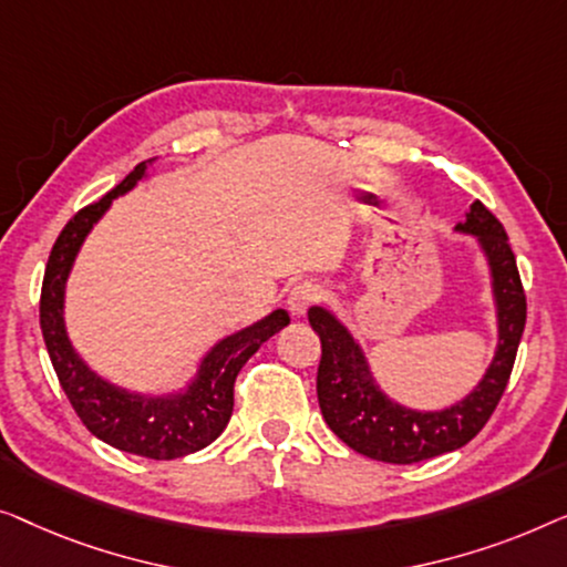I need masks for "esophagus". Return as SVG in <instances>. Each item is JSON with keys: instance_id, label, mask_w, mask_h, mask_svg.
Returning a JSON list of instances; mask_svg holds the SVG:
<instances>
[{"instance_id": "34e87169", "label": "esophagus", "mask_w": 567, "mask_h": 567, "mask_svg": "<svg viewBox=\"0 0 567 567\" xmlns=\"http://www.w3.org/2000/svg\"><path fill=\"white\" fill-rule=\"evenodd\" d=\"M318 300V287L313 282H298L287 290V310L292 318H302L306 310Z\"/></svg>"}]
</instances>
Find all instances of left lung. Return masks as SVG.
Masks as SVG:
<instances>
[{"instance_id":"left-lung-1","label":"left lung","mask_w":567,"mask_h":567,"mask_svg":"<svg viewBox=\"0 0 567 567\" xmlns=\"http://www.w3.org/2000/svg\"><path fill=\"white\" fill-rule=\"evenodd\" d=\"M454 234L475 238L488 269L496 318V349L491 362L460 401L432 411L398 403L374 378L370 357L349 326L326 306L308 308V321L321 337L318 405L331 432L364 457L411 465L460 450L481 432L504 395L526 321V298L512 244L504 226L481 200L470 205Z\"/></svg>"}]
</instances>
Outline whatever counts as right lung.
Here are the masks:
<instances>
[{
	"mask_svg": "<svg viewBox=\"0 0 567 567\" xmlns=\"http://www.w3.org/2000/svg\"><path fill=\"white\" fill-rule=\"evenodd\" d=\"M154 162L156 158L141 162L100 203L79 210L55 238L43 277L41 329L63 393L97 440L138 457L174 460L218 440L234 413L236 374L267 339L290 323V316L277 308L259 321L218 339L195 364V372L179 388L164 393L123 388L86 364L66 329V285L71 269L113 200L131 193L138 182L148 179Z\"/></svg>",
	"mask_w": 567,
	"mask_h": 567,
	"instance_id": "right-lung-1",
	"label": "right lung"
}]
</instances>
